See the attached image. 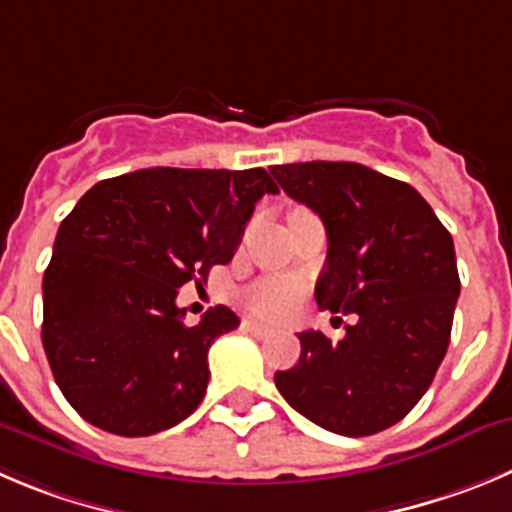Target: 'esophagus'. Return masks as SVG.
I'll list each match as a JSON object with an SVG mask.
<instances>
[{"instance_id":"obj_1","label":"esophagus","mask_w":512,"mask_h":512,"mask_svg":"<svg viewBox=\"0 0 512 512\" xmlns=\"http://www.w3.org/2000/svg\"><path fill=\"white\" fill-rule=\"evenodd\" d=\"M245 328H247V331H250V333H255V336H260V338L272 336V328H270V326H265V323L245 321Z\"/></svg>"}]
</instances>
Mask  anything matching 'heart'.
Here are the masks:
<instances>
[{
	"label": "heart",
	"instance_id": "obj_1",
	"mask_svg": "<svg viewBox=\"0 0 512 512\" xmlns=\"http://www.w3.org/2000/svg\"><path fill=\"white\" fill-rule=\"evenodd\" d=\"M298 290L285 280H270V283L257 285L250 293V305L265 318H285L293 310Z\"/></svg>",
	"mask_w": 512,
	"mask_h": 512
}]
</instances>
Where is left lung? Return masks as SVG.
I'll use <instances>...</instances> for the list:
<instances>
[{
    "mask_svg": "<svg viewBox=\"0 0 512 512\" xmlns=\"http://www.w3.org/2000/svg\"><path fill=\"white\" fill-rule=\"evenodd\" d=\"M295 202L326 224L315 300L358 313L341 341L303 331L298 364L275 374L295 412L343 437L407 417L432 384L460 295L455 245L414 186L351 161L272 166Z\"/></svg>",
    "mask_w": 512,
    "mask_h": 512,
    "instance_id": "left-lung-1",
    "label": "left lung"
}]
</instances>
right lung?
<instances>
[{
    "mask_svg": "<svg viewBox=\"0 0 512 512\" xmlns=\"http://www.w3.org/2000/svg\"><path fill=\"white\" fill-rule=\"evenodd\" d=\"M278 186L265 169H141L98 181L57 229L42 278V346L70 407L121 437L189 417L209 384L224 305L186 326L179 288L227 265Z\"/></svg>",
    "mask_w": 512,
    "mask_h": 512,
    "instance_id": "add662e5",
    "label": "right lung"
}]
</instances>
